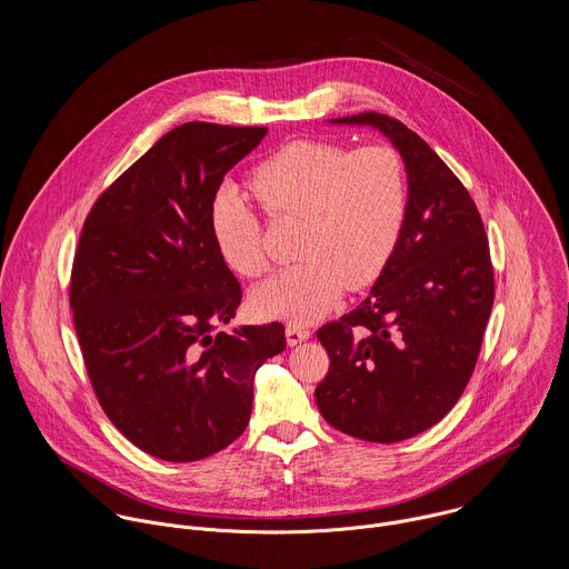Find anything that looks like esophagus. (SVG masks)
<instances>
[{
    "mask_svg": "<svg viewBox=\"0 0 569 569\" xmlns=\"http://www.w3.org/2000/svg\"><path fill=\"white\" fill-rule=\"evenodd\" d=\"M284 335H287V343H289V346H298V343H302V341H307V339L311 337L309 328H305V326L300 325H287Z\"/></svg>",
    "mask_w": 569,
    "mask_h": 569,
    "instance_id": "obj_1",
    "label": "esophagus"
}]
</instances>
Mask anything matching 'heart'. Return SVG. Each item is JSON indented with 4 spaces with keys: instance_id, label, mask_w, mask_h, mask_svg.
<instances>
[{
    "instance_id": "1",
    "label": "heart",
    "mask_w": 569,
    "mask_h": 569,
    "mask_svg": "<svg viewBox=\"0 0 569 569\" xmlns=\"http://www.w3.org/2000/svg\"><path fill=\"white\" fill-rule=\"evenodd\" d=\"M251 188L271 214L305 221L298 244L305 260L278 269L251 293L262 318H322L346 284L357 289L379 276L406 221V168L386 144L346 153L337 144L298 140L253 170ZM210 234L237 273L258 276L264 269L258 217L234 186L214 194Z\"/></svg>"
}]
</instances>
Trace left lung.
Returning a JSON list of instances; mask_svg holds the SVG:
<instances>
[{
	"label": "left lung",
	"mask_w": 569,
	"mask_h": 569,
	"mask_svg": "<svg viewBox=\"0 0 569 569\" xmlns=\"http://www.w3.org/2000/svg\"><path fill=\"white\" fill-rule=\"evenodd\" d=\"M328 124L379 131L406 166L399 243L368 298L318 339L330 357L316 403L359 440H407L449 413L465 392L492 309V267L480 212L438 153L381 113Z\"/></svg>",
	"instance_id": "obj_1"
}]
</instances>
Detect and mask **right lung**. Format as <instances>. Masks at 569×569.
<instances>
[{
  "instance_id": "obj_1",
  "label": "right lung",
  "mask_w": 569,
  "mask_h": 569,
  "mask_svg": "<svg viewBox=\"0 0 569 569\" xmlns=\"http://www.w3.org/2000/svg\"><path fill=\"white\" fill-rule=\"evenodd\" d=\"M264 127L186 122L93 203L70 307L93 392L138 449L194 462L247 427L256 370L287 348L284 326L230 325L241 284L210 234L223 177Z\"/></svg>"
}]
</instances>
